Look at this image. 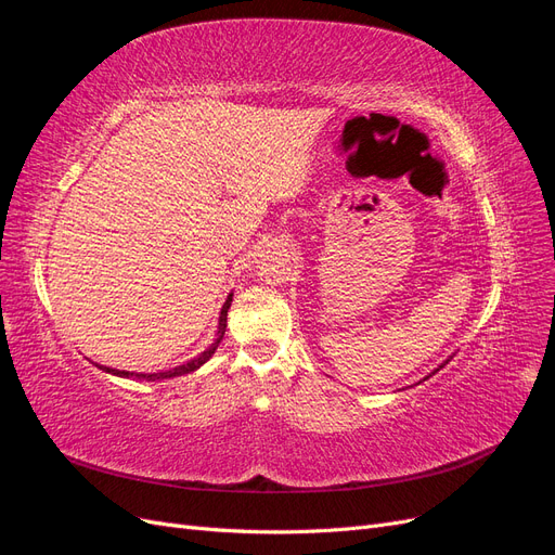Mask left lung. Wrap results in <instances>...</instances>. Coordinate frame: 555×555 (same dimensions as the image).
Returning a JSON list of instances; mask_svg holds the SVG:
<instances>
[{
  "instance_id": "8db88e82",
  "label": "left lung",
  "mask_w": 555,
  "mask_h": 555,
  "mask_svg": "<svg viewBox=\"0 0 555 555\" xmlns=\"http://www.w3.org/2000/svg\"><path fill=\"white\" fill-rule=\"evenodd\" d=\"M444 363H447V361H444ZM444 363H442V365H444ZM442 365H440V367H442ZM440 367H435V371H433V373H438V371H440Z\"/></svg>"
}]
</instances>
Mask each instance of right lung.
<instances>
[{
    "mask_svg": "<svg viewBox=\"0 0 555 555\" xmlns=\"http://www.w3.org/2000/svg\"><path fill=\"white\" fill-rule=\"evenodd\" d=\"M231 300H233V294H229V296H227L224 306H222L220 322H217V335H215V340L208 345V349L201 351V354H196V357H194V359H190L188 363L176 365V367H171V371H164V373H129V371H115V367H106V365H99V363H94V365H96V367H102V371H104V373H108V375H115V377H131V379H143V382H159V379H171V377H180V375L194 373V371H198V367L204 365V363L215 354V349L220 347V343H222V338H224V331H227V312H229V308H231Z\"/></svg>",
    "mask_w": 555,
    "mask_h": 555,
    "instance_id": "1",
    "label": "right lung"
}]
</instances>
